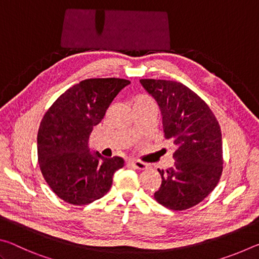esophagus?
<instances>
[{"label":"esophagus","instance_id":"34e87169","mask_svg":"<svg viewBox=\"0 0 259 259\" xmlns=\"http://www.w3.org/2000/svg\"><path fill=\"white\" fill-rule=\"evenodd\" d=\"M129 164L133 166V168L137 169V170L147 169V164L144 163V162H140V161H129Z\"/></svg>","mask_w":259,"mask_h":259}]
</instances>
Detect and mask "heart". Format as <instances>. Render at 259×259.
<instances>
[{"label":"heart","mask_w":259,"mask_h":259,"mask_svg":"<svg viewBox=\"0 0 259 259\" xmlns=\"http://www.w3.org/2000/svg\"><path fill=\"white\" fill-rule=\"evenodd\" d=\"M147 104H154V103H153V100L150 97H147V96H138V97L135 99L134 106H138V105H147Z\"/></svg>","instance_id":"heart-1"}]
</instances>
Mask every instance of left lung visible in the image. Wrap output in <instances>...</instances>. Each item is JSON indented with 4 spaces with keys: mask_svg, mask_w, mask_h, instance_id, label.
Returning a JSON list of instances; mask_svg holds the SVG:
<instances>
[{
    "mask_svg": "<svg viewBox=\"0 0 259 259\" xmlns=\"http://www.w3.org/2000/svg\"><path fill=\"white\" fill-rule=\"evenodd\" d=\"M140 84L159 105L165 139L176 145L174 166L157 169L162 183L154 198L171 210L194 207L221 178V126L208 105L183 83L143 78Z\"/></svg>",
    "mask_w": 259,
    "mask_h": 259,
    "instance_id": "1",
    "label": "left lung"
}]
</instances>
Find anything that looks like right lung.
<instances>
[{
    "mask_svg": "<svg viewBox=\"0 0 259 259\" xmlns=\"http://www.w3.org/2000/svg\"><path fill=\"white\" fill-rule=\"evenodd\" d=\"M130 81L88 78L58 97L41 121L37 157L50 188L65 202L85 205L109 191L116 170L124 165L119 156L106 159L91 152L89 137L109 104Z\"/></svg>",
    "mask_w": 259,
    "mask_h": 259,
    "instance_id": "right-lung-1",
    "label": "right lung"
}]
</instances>
